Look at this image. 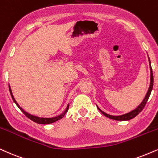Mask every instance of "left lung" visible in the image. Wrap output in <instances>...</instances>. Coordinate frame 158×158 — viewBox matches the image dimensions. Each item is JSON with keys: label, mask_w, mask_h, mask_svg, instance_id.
I'll list each match as a JSON object with an SVG mask.
<instances>
[{"label": "left lung", "mask_w": 158, "mask_h": 158, "mask_svg": "<svg viewBox=\"0 0 158 158\" xmlns=\"http://www.w3.org/2000/svg\"><path fill=\"white\" fill-rule=\"evenodd\" d=\"M148 59H149V69H150V85H149L148 91H147V94H146L144 98H143V101H141V103L139 106H138L135 108V109H133V111H130V112H128V113L124 114L117 115V116L111 115V114H109L104 112V111L101 110V109H100V108L96 105L97 108L98 109V110L101 111V112L102 113L103 115L106 116V117H108V118H110L111 119H114V120L126 121V120H130V119L134 118L135 117H136V116L143 110V109L145 106L146 103H147V101H148L149 96H150L151 92H152V88H153V81H154L153 73H152V66H151V62H150V60H149V56H148Z\"/></svg>", "instance_id": "left-lung-1"}]
</instances>
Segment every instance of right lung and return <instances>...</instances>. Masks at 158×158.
I'll return each instance as SVG.
<instances>
[{
	"label": "right lung",
	"instance_id": "add662e5",
	"mask_svg": "<svg viewBox=\"0 0 158 158\" xmlns=\"http://www.w3.org/2000/svg\"><path fill=\"white\" fill-rule=\"evenodd\" d=\"M9 91H10V94H11V98H12L14 102H15V104L17 106V107L19 108V109H20L22 111H23V113L24 114H25V116L27 117V118H29L30 119H31L32 121L35 122V123H36L38 124H44V125H48V124H51V123H55V122L59 120V119L63 118V117H64V115L65 114V113L67 112L68 110H69V104H68L66 109H65V110L63 111V113L60 114H59L58 116H56V117H38V116L33 115V114H30L28 112H27V111H25L23 109V108L20 107V106L18 104V103L17 102V101H16L15 97H14V95L12 94V91H11V87H10V85H9Z\"/></svg>",
	"mask_w": 158,
	"mask_h": 158
}]
</instances>
